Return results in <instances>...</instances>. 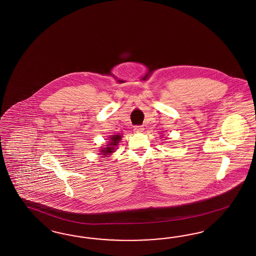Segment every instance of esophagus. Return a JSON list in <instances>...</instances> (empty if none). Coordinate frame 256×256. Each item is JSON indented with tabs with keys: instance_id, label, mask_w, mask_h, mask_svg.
I'll use <instances>...</instances> for the list:
<instances>
[{
	"instance_id": "esophagus-1",
	"label": "esophagus",
	"mask_w": 256,
	"mask_h": 256,
	"mask_svg": "<svg viewBox=\"0 0 256 256\" xmlns=\"http://www.w3.org/2000/svg\"><path fill=\"white\" fill-rule=\"evenodd\" d=\"M134 130H135L136 132H142L144 130V128L142 126H134Z\"/></svg>"
}]
</instances>
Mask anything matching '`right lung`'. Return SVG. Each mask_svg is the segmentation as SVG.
I'll return each instance as SVG.
<instances>
[{
  "label": "right lung",
  "mask_w": 256,
  "mask_h": 256,
  "mask_svg": "<svg viewBox=\"0 0 256 256\" xmlns=\"http://www.w3.org/2000/svg\"><path fill=\"white\" fill-rule=\"evenodd\" d=\"M121 137H122L121 135H112V136L110 137V141H112V142H110L108 144H106L108 148H102L101 152H102V154H104V155H108L110 154H112L113 152H114V146H117V144L119 143Z\"/></svg>",
  "instance_id": "1"
}]
</instances>
